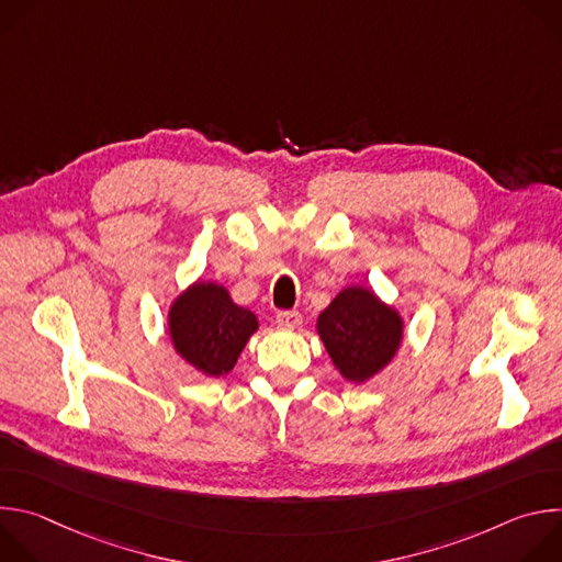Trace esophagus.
Returning a JSON list of instances; mask_svg holds the SVG:
<instances>
[{"mask_svg":"<svg viewBox=\"0 0 562 562\" xmlns=\"http://www.w3.org/2000/svg\"><path fill=\"white\" fill-rule=\"evenodd\" d=\"M276 323L284 329H295L302 325V315H300V311H278Z\"/></svg>","mask_w":562,"mask_h":562,"instance_id":"1","label":"esophagus"}]
</instances>
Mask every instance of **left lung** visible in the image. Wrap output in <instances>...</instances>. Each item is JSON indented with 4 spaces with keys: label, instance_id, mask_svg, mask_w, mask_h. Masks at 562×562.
Masks as SVG:
<instances>
[{
    "label": "left lung",
    "instance_id": "obj_1",
    "mask_svg": "<svg viewBox=\"0 0 562 562\" xmlns=\"http://www.w3.org/2000/svg\"><path fill=\"white\" fill-rule=\"evenodd\" d=\"M317 334L340 373L351 382H364L397 351L403 319L371 291L351 286L319 313Z\"/></svg>",
    "mask_w": 562,
    "mask_h": 562
}]
</instances>
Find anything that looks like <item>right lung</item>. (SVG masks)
<instances>
[{
	"mask_svg": "<svg viewBox=\"0 0 562 562\" xmlns=\"http://www.w3.org/2000/svg\"><path fill=\"white\" fill-rule=\"evenodd\" d=\"M178 353L209 375L228 373L258 329L249 308L237 306L224 286L198 282L182 293L169 315Z\"/></svg>",
	"mask_w": 562,
	"mask_h": 562,
	"instance_id": "add662e5",
	"label": "right lung"
}]
</instances>
